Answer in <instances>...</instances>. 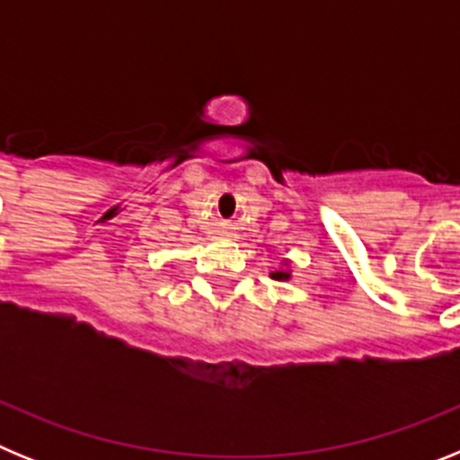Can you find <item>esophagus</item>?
<instances>
[{
    "label": "esophagus",
    "instance_id": "1",
    "mask_svg": "<svg viewBox=\"0 0 460 460\" xmlns=\"http://www.w3.org/2000/svg\"><path fill=\"white\" fill-rule=\"evenodd\" d=\"M221 233L227 234V237H233V234H234V226H230V223H223Z\"/></svg>",
    "mask_w": 460,
    "mask_h": 460
}]
</instances>
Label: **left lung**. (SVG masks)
Returning a JSON list of instances; mask_svg holds the SVG:
<instances>
[{"instance_id": "obj_1", "label": "left lung", "mask_w": 460, "mask_h": 460, "mask_svg": "<svg viewBox=\"0 0 460 460\" xmlns=\"http://www.w3.org/2000/svg\"><path fill=\"white\" fill-rule=\"evenodd\" d=\"M271 279L274 280H290L292 279V270H290V260H280V267L276 271H271Z\"/></svg>"}]
</instances>
